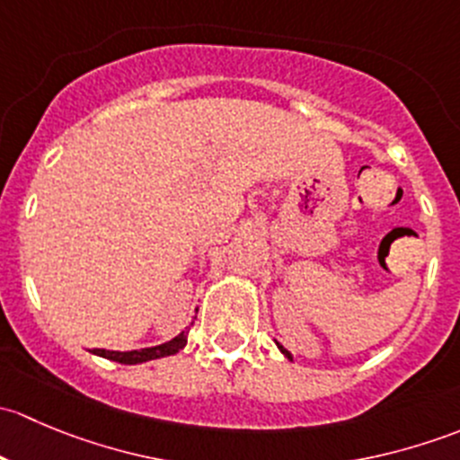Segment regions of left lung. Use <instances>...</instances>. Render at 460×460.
Segmentation results:
<instances>
[{"label":"left lung","mask_w":460,"mask_h":460,"mask_svg":"<svg viewBox=\"0 0 460 460\" xmlns=\"http://www.w3.org/2000/svg\"><path fill=\"white\" fill-rule=\"evenodd\" d=\"M276 345H278V349H280V351H282V354H285V356H287V358H289V360H294V356H291V351H287V349H285V347H282V345H280V342H276Z\"/></svg>","instance_id":"8db88e82"}]
</instances>
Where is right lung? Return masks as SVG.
<instances>
[{"label": "right lung", "mask_w": 460, "mask_h": 460, "mask_svg": "<svg viewBox=\"0 0 460 460\" xmlns=\"http://www.w3.org/2000/svg\"><path fill=\"white\" fill-rule=\"evenodd\" d=\"M187 336H189V327L184 329V332H180L175 338H171L169 342H162V345H155V347H144V349H131V351L93 349V354L102 356V358L115 360V363H122V365H140V363H146V360H155V358H164V356L178 354V351L184 349V345H187Z\"/></svg>", "instance_id": "right-lung-1"}]
</instances>
